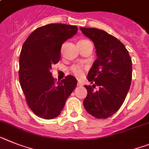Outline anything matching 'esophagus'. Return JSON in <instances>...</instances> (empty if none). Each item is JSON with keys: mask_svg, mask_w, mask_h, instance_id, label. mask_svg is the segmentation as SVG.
<instances>
[{"mask_svg": "<svg viewBox=\"0 0 149 149\" xmlns=\"http://www.w3.org/2000/svg\"><path fill=\"white\" fill-rule=\"evenodd\" d=\"M77 85L78 86V87H82V86H83V84L81 83V82H80V81H78L77 84Z\"/></svg>", "mask_w": 149, "mask_h": 149, "instance_id": "1", "label": "esophagus"}]
</instances>
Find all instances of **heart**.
<instances>
[{"label": "heart", "mask_w": 149, "mask_h": 149, "mask_svg": "<svg viewBox=\"0 0 149 149\" xmlns=\"http://www.w3.org/2000/svg\"><path fill=\"white\" fill-rule=\"evenodd\" d=\"M71 72L77 78H81L84 74L85 67L81 64H74L70 68Z\"/></svg>", "instance_id": "1"}]
</instances>
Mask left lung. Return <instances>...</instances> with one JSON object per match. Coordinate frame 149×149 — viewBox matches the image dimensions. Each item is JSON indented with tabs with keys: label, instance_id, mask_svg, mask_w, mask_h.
<instances>
[{
	"label": "left lung",
	"instance_id": "8db88e82",
	"mask_svg": "<svg viewBox=\"0 0 149 149\" xmlns=\"http://www.w3.org/2000/svg\"><path fill=\"white\" fill-rule=\"evenodd\" d=\"M93 42L97 59L87 74L92 86L85 85L87 97L84 106L96 118H108L118 111L130 87L132 60L125 46L103 30L80 27ZM98 87L97 91L93 89Z\"/></svg>",
	"mask_w": 149,
	"mask_h": 149
}]
</instances>
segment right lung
Listing matches in <instances>:
<instances>
[{"mask_svg": "<svg viewBox=\"0 0 149 149\" xmlns=\"http://www.w3.org/2000/svg\"><path fill=\"white\" fill-rule=\"evenodd\" d=\"M77 31L75 25L49 24L35 29L22 47L20 85L29 107L40 118L58 116L77 86L73 76H66L56 83L51 73L52 66L59 62L62 44Z\"/></svg>", "mask_w": 149, "mask_h": 149, "instance_id": "right-lung-1", "label": "right lung"}]
</instances>
